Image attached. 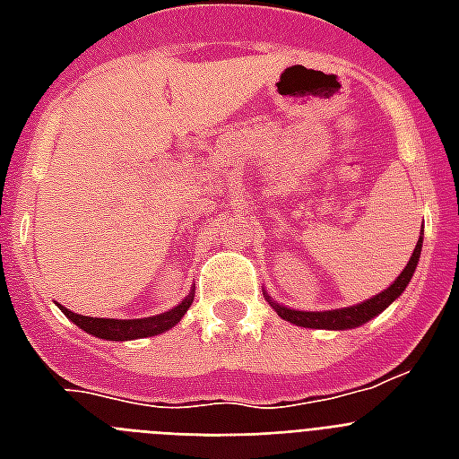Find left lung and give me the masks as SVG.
<instances>
[{"instance_id":"obj_1","label":"left lung","mask_w":459,"mask_h":459,"mask_svg":"<svg viewBox=\"0 0 459 459\" xmlns=\"http://www.w3.org/2000/svg\"><path fill=\"white\" fill-rule=\"evenodd\" d=\"M421 240H424V233L420 236L417 245H414V252L407 266L400 272V276L393 281L391 286L381 290L378 295L369 298V300L359 302V305L352 307H341V309H321V312H305V309H293V307H286L276 302L272 295L264 290L266 302L273 307V312L279 314L281 319L290 321L295 326H305V328H328V331H348V328H357L367 324L369 319L378 316V314L384 312L385 307L393 305V302L398 300L403 290L407 288V283L412 281L414 269L420 264V255H421Z\"/></svg>"}]
</instances>
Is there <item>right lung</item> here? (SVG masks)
Returning <instances> with one entry per match:
<instances>
[{
	"instance_id": "add662e5",
	"label": "right lung",
	"mask_w": 459,
	"mask_h": 459,
	"mask_svg": "<svg viewBox=\"0 0 459 459\" xmlns=\"http://www.w3.org/2000/svg\"><path fill=\"white\" fill-rule=\"evenodd\" d=\"M195 290L186 295V300L161 312L157 316H145V319H100V316H82L75 314L66 307H61V312L66 314L68 319L74 321L75 326L82 328L85 333L102 338V341H138V338H152V335L166 333L169 328H173L183 319V314L187 312V307L193 305Z\"/></svg>"
}]
</instances>
